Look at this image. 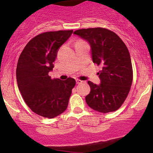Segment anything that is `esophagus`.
Segmentation results:
<instances>
[{"instance_id":"esophagus-1","label":"esophagus","mask_w":153,"mask_h":153,"mask_svg":"<svg viewBox=\"0 0 153 153\" xmlns=\"http://www.w3.org/2000/svg\"><path fill=\"white\" fill-rule=\"evenodd\" d=\"M83 81H82V80H79V79H76V84H81V83H82Z\"/></svg>"}]
</instances>
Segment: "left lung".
<instances>
[{
	"label": "left lung",
	"mask_w": 153,
	"mask_h": 153,
	"mask_svg": "<svg viewBox=\"0 0 153 153\" xmlns=\"http://www.w3.org/2000/svg\"><path fill=\"white\" fill-rule=\"evenodd\" d=\"M74 34L89 43L93 62L102 66L98 73L100 84L88 82L91 92L85 97L86 103L100 113L116 111L127 98L133 82L127 46L116 33L103 28L79 29Z\"/></svg>",
	"instance_id": "8db88e82"
}]
</instances>
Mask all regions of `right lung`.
<instances>
[{
	"label": "right lung",
	"mask_w": 153,
	"mask_h": 153,
	"mask_svg": "<svg viewBox=\"0 0 153 153\" xmlns=\"http://www.w3.org/2000/svg\"><path fill=\"white\" fill-rule=\"evenodd\" d=\"M73 30L48 31L31 39L20 53L16 69L20 92L26 105L42 117L52 119L63 113L76 81L52 79L57 50L71 36Z\"/></svg>",
	"instance_id": "1"
}]
</instances>
